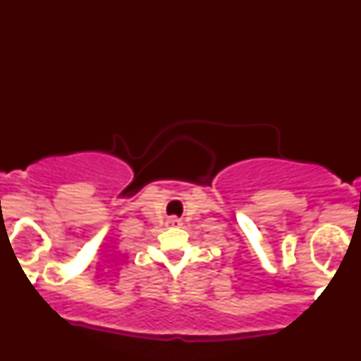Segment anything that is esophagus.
Instances as JSON below:
<instances>
[{
	"label": "esophagus",
	"mask_w": 361,
	"mask_h": 361,
	"mask_svg": "<svg viewBox=\"0 0 361 361\" xmlns=\"http://www.w3.org/2000/svg\"><path fill=\"white\" fill-rule=\"evenodd\" d=\"M167 226L169 227H180L181 219L176 218V216H170V218H167Z\"/></svg>",
	"instance_id": "esophagus-1"
}]
</instances>
